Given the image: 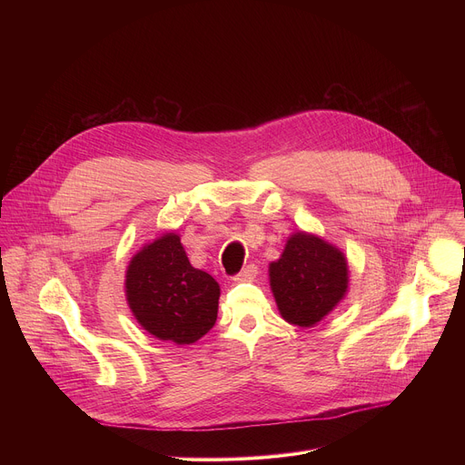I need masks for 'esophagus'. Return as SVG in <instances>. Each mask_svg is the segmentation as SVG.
<instances>
[{"label":"esophagus","mask_w":465,"mask_h":465,"mask_svg":"<svg viewBox=\"0 0 465 465\" xmlns=\"http://www.w3.org/2000/svg\"><path fill=\"white\" fill-rule=\"evenodd\" d=\"M255 276H257V267L253 262H250L239 274L233 276V282H252Z\"/></svg>","instance_id":"esophagus-1"}]
</instances>
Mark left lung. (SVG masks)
Listing matches in <instances>:
<instances>
[{"mask_svg": "<svg viewBox=\"0 0 465 465\" xmlns=\"http://www.w3.org/2000/svg\"><path fill=\"white\" fill-rule=\"evenodd\" d=\"M271 287L287 322L312 327L346 294V257L320 237L294 233L282 257L271 262Z\"/></svg>", "mask_w": 465, "mask_h": 465, "instance_id": "8db88e82", "label": "left lung"}]
</instances>
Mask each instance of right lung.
I'll list each match as a JSON object with an SVG mask.
<instances>
[{
    "label": "right lung",
    "instance_id": "obj_1",
    "mask_svg": "<svg viewBox=\"0 0 465 465\" xmlns=\"http://www.w3.org/2000/svg\"><path fill=\"white\" fill-rule=\"evenodd\" d=\"M124 287L136 320L160 341L193 344L215 325L219 283L191 267L174 233H165L132 257Z\"/></svg>",
    "mask_w": 465,
    "mask_h": 465
}]
</instances>
